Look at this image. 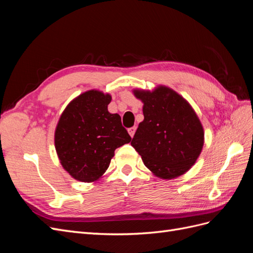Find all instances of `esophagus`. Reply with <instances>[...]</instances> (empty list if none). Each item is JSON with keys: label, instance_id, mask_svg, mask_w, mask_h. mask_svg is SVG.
I'll return each instance as SVG.
<instances>
[{"label": "esophagus", "instance_id": "esophagus-1", "mask_svg": "<svg viewBox=\"0 0 253 253\" xmlns=\"http://www.w3.org/2000/svg\"><path fill=\"white\" fill-rule=\"evenodd\" d=\"M135 132H136V126H133V127H129L128 128V134H129V136H131V137L134 136Z\"/></svg>", "mask_w": 253, "mask_h": 253}]
</instances>
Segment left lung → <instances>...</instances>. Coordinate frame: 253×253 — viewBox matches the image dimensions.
<instances>
[{"label": "left lung", "mask_w": 253, "mask_h": 253, "mask_svg": "<svg viewBox=\"0 0 253 253\" xmlns=\"http://www.w3.org/2000/svg\"><path fill=\"white\" fill-rule=\"evenodd\" d=\"M143 103L144 119L131 144L144 166L157 177L173 179L188 172L200 157L205 133L191 104L166 85L154 89L134 88Z\"/></svg>", "instance_id": "1"}]
</instances>
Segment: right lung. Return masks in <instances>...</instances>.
Here are the masks:
<instances>
[{
	"label": "right lung",
	"mask_w": 253,
	"mask_h": 253,
	"mask_svg": "<svg viewBox=\"0 0 253 253\" xmlns=\"http://www.w3.org/2000/svg\"><path fill=\"white\" fill-rule=\"evenodd\" d=\"M109 93L89 89L66 105L55 129V148L63 169L82 182L100 179L115 150L131 141L118 114L108 105Z\"/></svg>",
	"instance_id": "1"
}]
</instances>
